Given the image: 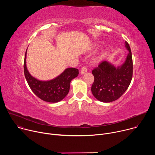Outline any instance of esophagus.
I'll return each mask as SVG.
<instances>
[{"label":"esophagus","mask_w":155,"mask_h":155,"mask_svg":"<svg viewBox=\"0 0 155 155\" xmlns=\"http://www.w3.org/2000/svg\"><path fill=\"white\" fill-rule=\"evenodd\" d=\"M86 72H87V69H86V68H84V67L82 68L81 69V72H80L81 75H83V74H84L86 73Z\"/></svg>","instance_id":"esophagus-1"}]
</instances>
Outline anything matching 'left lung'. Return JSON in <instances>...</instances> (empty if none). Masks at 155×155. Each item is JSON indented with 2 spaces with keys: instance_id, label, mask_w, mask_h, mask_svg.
Segmentation results:
<instances>
[{
  "instance_id": "8db88e82",
  "label": "left lung",
  "mask_w": 155,
  "mask_h": 155,
  "mask_svg": "<svg viewBox=\"0 0 155 155\" xmlns=\"http://www.w3.org/2000/svg\"><path fill=\"white\" fill-rule=\"evenodd\" d=\"M125 47L129 53L123 64L115 67L112 63L103 61L92 71L94 81L91 92L101 102L107 103L117 100L130 83L133 64L131 50L127 41H125Z\"/></svg>"
}]
</instances>
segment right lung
<instances>
[{
    "instance_id": "obj_1",
    "label": "right lung",
    "mask_w": 155,
    "mask_h": 155,
    "mask_svg": "<svg viewBox=\"0 0 155 155\" xmlns=\"http://www.w3.org/2000/svg\"><path fill=\"white\" fill-rule=\"evenodd\" d=\"M24 62L25 75L32 92L40 99L51 103L62 101L69 93L72 80L78 75V70L75 68L65 69L60 75L50 80H40L31 75L26 65V54Z\"/></svg>"
}]
</instances>
